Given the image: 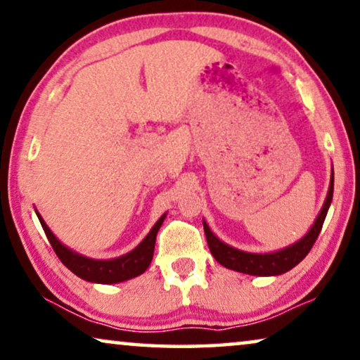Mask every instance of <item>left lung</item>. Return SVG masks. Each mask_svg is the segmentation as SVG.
<instances>
[{
	"label": "left lung",
	"instance_id": "left-lung-1",
	"mask_svg": "<svg viewBox=\"0 0 360 360\" xmlns=\"http://www.w3.org/2000/svg\"><path fill=\"white\" fill-rule=\"evenodd\" d=\"M333 175H331V184L330 190H328V196L325 200V205H323L319 217L309 233L304 238H300L299 242L290 245V247L279 250V252L274 253H247L242 252V250L232 248L226 245L224 242L219 240V238L210 231L206 222H202L205 226V233L206 240L210 245V250L219 263L222 266L229 269L238 271V273L252 274V276H278L283 273H288L289 269H292L295 264H299L302 259H304L309 252L314 247L316 238L320 236V231L323 227V222H325L328 207L331 205L333 200Z\"/></svg>",
	"mask_w": 360,
	"mask_h": 360
}]
</instances>
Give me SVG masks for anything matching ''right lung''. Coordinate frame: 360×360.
Instances as JSON below:
<instances>
[{
	"label": "right lung",
	"mask_w": 360,
	"mask_h": 360,
	"mask_svg": "<svg viewBox=\"0 0 360 360\" xmlns=\"http://www.w3.org/2000/svg\"><path fill=\"white\" fill-rule=\"evenodd\" d=\"M37 216L41 227H44L46 238H49V242L51 243V247H53L56 257L61 259V263H63L68 269L72 271L76 276H79L81 279L98 284H115L143 274L144 271L148 269L150 262H153L155 236H158L159 229L162 226L165 219L164 214L158 222H155V226L150 229V232L146 236L144 240L139 243L133 252L113 259H91L82 257V255L71 252L70 248H66L65 245L51 233L50 229L46 227V224L44 222V219L40 217L39 212Z\"/></svg>",
	"instance_id": "1"
}]
</instances>
